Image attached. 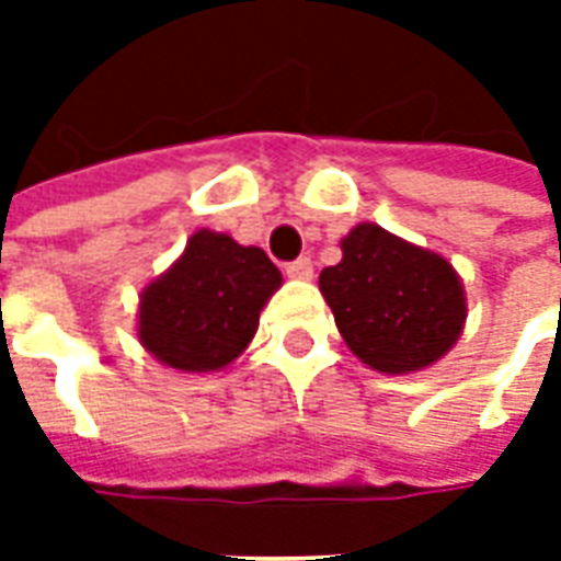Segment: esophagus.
I'll list each match as a JSON object with an SVG mask.
<instances>
[{
  "label": "esophagus",
  "mask_w": 561,
  "mask_h": 561,
  "mask_svg": "<svg viewBox=\"0 0 561 561\" xmlns=\"http://www.w3.org/2000/svg\"><path fill=\"white\" fill-rule=\"evenodd\" d=\"M285 273H288L291 279L309 282V279H312V273H316V270H312V261H309V257H297V261H291V264L285 267Z\"/></svg>",
  "instance_id": "34e87169"
}]
</instances>
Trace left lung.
Listing matches in <instances>:
<instances>
[{"instance_id":"left-lung-1","label":"left lung","mask_w":561,"mask_h":561,"mask_svg":"<svg viewBox=\"0 0 561 561\" xmlns=\"http://www.w3.org/2000/svg\"><path fill=\"white\" fill-rule=\"evenodd\" d=\"M342 261L318 288L352 354L376 373L409 376L442 360L466 328L469 304L454 264L376 221L342 237Z\"/></svg>"}]
</instances>
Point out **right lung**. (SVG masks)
<instances>
[{"label":"right lung","mask_w":561,"mask_h":561,"mask_svg":"<svg viewBox=\"0 0 561 561\" xmlns=\"http://www.w3.org/2000/svg\"><path fill=\"white\" fill-rule=\"evenodd\" d=\"M282 273L257 245L197 228L183 255L140 291L138 340L180 373H219L255 340Z\"/></svg>","instance_id":"add662e5"}]
</instances>
